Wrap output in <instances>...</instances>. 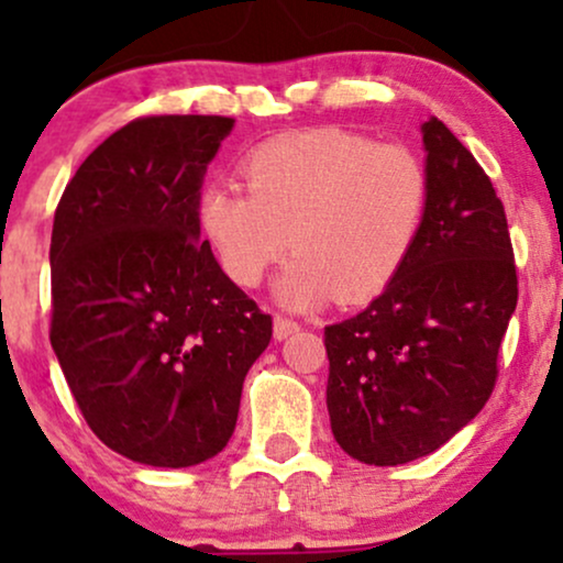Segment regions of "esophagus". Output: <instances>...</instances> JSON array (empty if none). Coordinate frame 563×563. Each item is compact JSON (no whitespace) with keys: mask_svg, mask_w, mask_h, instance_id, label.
Masks as SVG:
<instances>
[{"mask_svg":"<svg viewBox=\"0 0 563 563\" xmlns=\"http://www.w3.org/2000/svg\"><path fill=\"white\" fill-rule=\"evenodd\" d=\"M299 331H301V325L296 320L283 318V314H277V318H275V339L277 341L288 339V335H294V333H299Z\"/></svg>","mask_w":563,"mask_h":563,"instance_id":"esophagus-1","label":"esophagus"}]
</instances>
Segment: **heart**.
<instances>
[{
    "mask_svg": "<svg viewBox=\"0 0 563 563\" xmlns=\"http://www.w3.org/2000/svg\"><path fill=\"white\" fill-rule=\"evenodd\" d=\"M243 179L245 190L214 183L200 192V228L241 288L260 286L290 235L299 256L275 283L290 309L380 294L410 260L431 198L412 147L339 126L262 142L243 158Z\"/></svg>",
    "mask_w": 563,
    "mask_h": 563,
    "instance_id": "obj_1",
    "label": "heart"
}]
</instances>
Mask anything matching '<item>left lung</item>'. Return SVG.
Returning a JSON list of instances; mask_svg holds the SVG:
<instances>
[{"label":"left lung","instance_id":"1","mask_svg":"<svg viewBox=\"0 0 563 563\" xmlns=\"http://www.w3.org/2000/svg\"><path fill=\"white\" fill-rule=\"evenodd\" d=\"M421 132L431 179L421 238L371 307L325 328L333 437L367 466L418 461L474 421L519 299L493 183L442 121Z\"/></svg>","mask_w":563,"mask_h":563}]
</instances>
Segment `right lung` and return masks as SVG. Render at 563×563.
I'll list each match as a JSON object with an SVG mask.
<instances>
[{
  "instance_id": "add662e5",
  "label": "right lung",
  "mask_w": 563,
  "mask_h": 563,
  "mask_svg": "<svg viewBox=\"0 0 563 563\" xmlns=\"http://www.w3.org/2000/svg\"><path fill=\"white\" fill-rule=\"evenodd\" d=\"M235 119L145 115L89 153L55 211L49 341L97 439L185 468L235 431L273 318L200 241V185Z\"/></svg>"
}]
</instances>
